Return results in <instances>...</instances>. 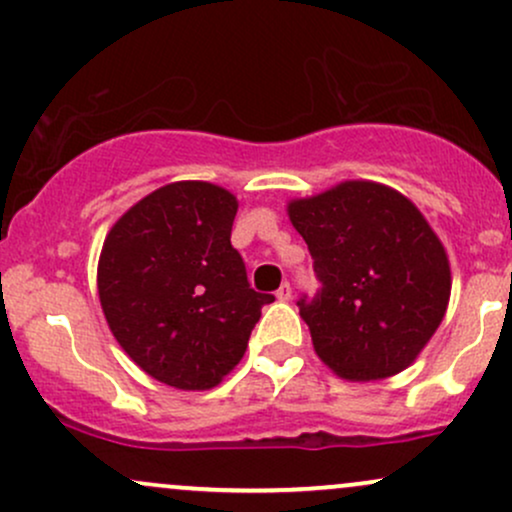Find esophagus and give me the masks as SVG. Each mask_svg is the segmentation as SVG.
Wrapping results in <instances>:
<instances>
[{
	"label": "esophagus",
	"mask_w": 512,
	"mask_h": 512,
	"mask_svg": "<svg viewBox=\"0 0 512 512\" xmlns=\"http://www.w3.org/2000/svg\"><path fill=\"white\" fill-rule=\"evenodd\" d=\"M291 296H293V289H291V284H281L279 286V291H276V298H279V301H291Z\"/></svg>",
	"instance_id": "34e87169"
}]
</instances>
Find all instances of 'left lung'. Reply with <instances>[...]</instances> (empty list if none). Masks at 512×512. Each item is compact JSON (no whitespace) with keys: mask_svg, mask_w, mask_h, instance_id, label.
Segmentation results:
<instances>
[{"mask_svg":"<svg viewBox=\"0 0 512 512\" xmlns=\"http://www.w3.org/2000/svg\"><path fill=\"white\" fill-rule=\"evenodd\" d=\"M289 219L313 255L322 291L301 298L313 349L351 383L402 373L448 310V252L416 204L383 182L344 180L291 199Z\"/></svg>","mask_w":512,"mask_h":512,"instance_id":"8db88e82","label":"left lung"}]
</instances>
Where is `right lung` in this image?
<instances>
[{"instance_id": "obj_1", "label": "right lung", "mask_w": 512, "mask_h": 512, "mask_svg": "<svg viewBox=\"0 0 512 512\" xmlns=\"http://www.w3.org/2000/svg\"><path fill=\"white\" fill-rule=\"evenodd\" d=\"M238 199L180 180L113 223L98 260V298L125 354L158 383L211 390L238 366L262 305L231 245Z\"/></svg>"}]
</instances>
